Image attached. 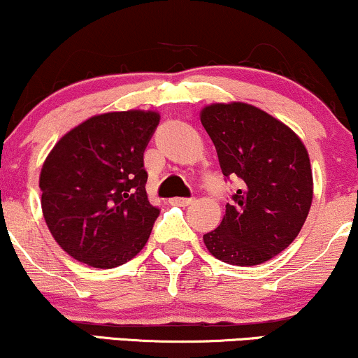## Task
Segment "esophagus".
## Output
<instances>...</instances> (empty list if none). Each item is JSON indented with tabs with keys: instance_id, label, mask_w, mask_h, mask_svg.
<instances>
[{
	"instance_id": "obj_1",
	"label": "esophagus",
	"mask_w": 358,
	"mask_h": 358,
	"mask_svg": "<svg viewBox=\"0 0 358 358\" xmlns=\"http://www.w3.org/2000/svg\"><path fill=\"white\" fill-rule=\"evenodd\" d=\"M192 197H172V199H169V203L172 206H189L192 203Z\"/></svg>"
}]
</instances>
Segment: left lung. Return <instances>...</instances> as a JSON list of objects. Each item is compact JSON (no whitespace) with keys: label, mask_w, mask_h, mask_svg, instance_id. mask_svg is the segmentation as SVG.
<instances>
[{"label":"left lung","mask_w":358,"mask_h":358,"mask_svg":"<svg viewBox=\"0 0 358 358\" xmlns=\"http://www.w3.org/2000/svg\"><path fill=\"white\" fill-rule=\"evenodd\" d=\"M199 117L222 174L243 180L221 224L203 236L206 248L234 266L275 258L298 236L312 208L308 150L287 124L251 103H209Z\"/></svg>","instance_id":"obj_1"}]
</instances>
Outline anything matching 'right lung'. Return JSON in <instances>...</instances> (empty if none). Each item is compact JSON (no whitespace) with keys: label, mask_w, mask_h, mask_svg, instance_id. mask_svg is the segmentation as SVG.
I'll list each match as a JSON object with an SVG mask.
<instances>
[{"label":"right lung","mask_w":358,"mask_h":358,"mask_svg":"<svg viewBox=\"0 0 358 358\" xmlns=\"http://www.w3.org/2000/svg\"><path fill=\"white\" fill-rule=\"evenodd\" d=\"M159 112L132 108L83 120L46 155L41 211L55 241L88 266H120L141 253L159 209L145 192L144 149Z\"/></svg>","instance_id":"right-lung-1"}]
</instances>
